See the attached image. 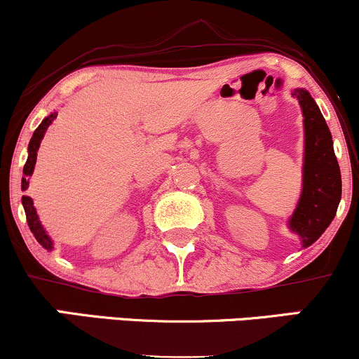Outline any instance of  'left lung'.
<instances>
[{"label":"left lung","instance_id":"obj_1","mask_svg":"<svg viewBox=\"0 0 359 359\" xmlns=\"http://www.w3.org/2000/svg\"><path fill=\"white\" fill-rule=\"evenodd\" d=\"M292 96L297 97L304 116V163L302 192L287 226L307 248L334 219L341 201V170L331 131L311 93L299 88Z\"/></svg>","mask_w":359,"mask_h":359}]
</instances>
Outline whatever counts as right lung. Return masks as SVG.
<instances>
[{
	"label": "right lung",
	"instance_id": "add662e5",
	"mask_svg": "<svg viewBox=\"0 0 359 359\" xmlns=\"http://www.w3.org/2000/svg\"><path fill=\"white\" fill-rule=\"evenodd\" d=\"M53 118H57L55 111L48 114V116L43 118V121L40 123L39 128H36V130L34 131V137H32L30 143H28V158H27V163H25V167H23L22 191H27V189H28V177H32V174H34V170H35L36 151H39L40 143H42V140L45 137V131H47V128L50 126ZM22 204H23L25 214H27V222H28V226H30V231L34 233L35 240L39 241L45 250L52 251L53 250V241H52V238L48 236V233L45 231L42 222H40V217H39V214H36V209L34 205V201H32V197L23 196L22 197Z\"/></svg>",
	"mask_w": 359,
	"mask_h": 359
}]
</instances>
